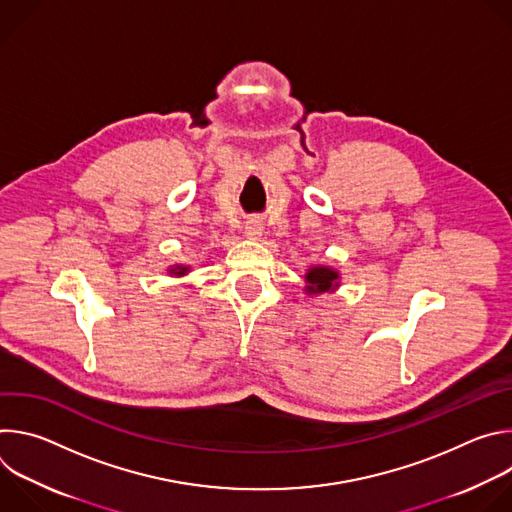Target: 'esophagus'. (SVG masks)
<instances>
[{"label":"esophagus","mask_w":512,"mask_h":512,"mask_svg":"<svg viewBox=\"0 0 512 512\" xmlns=\"http://www.w3.org/2000/svg\"><path fill=\"white\" fill-rule=\"evenodd\" d=\"M261 231H263V227H261L259 221H251V223H247V227H245V235H247L249 239H259V237H261Z\"/></svg>","instance_id":"34e87169"}]
</instances>
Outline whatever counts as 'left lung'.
Here are the masks:
<instances>
[{
	"mask_svg": "<svg viewBox=\"0 0 512 512\" xmlns=\"http://www.w3.org/2000/svg\"><path fill=\"white\" fill-rule=\"evenodd\" d=\"M306 296H322V294H334L340 287V273L338 269L330 265H312L306 269Z\"/></svg>",
	"mask_w": 512,
	"mask_h": 512,
	"instance_id": "8db88e82",
	"label": "left lung"
}]
</instances>
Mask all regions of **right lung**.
Wrapping results in <instances>:
<instances>
[{
  "label": "right lung",
  "mask_w": 512,
  "mask_h": 512,
  "mask_svg": "<svg viewBox=\"0 0 512 512\" xmlns=\"http://www.w3.org/2000/svg\"><path fill=\"white\" fill-rule=\"evenodd\" d=\"M186 273H190V265H182V263H174L168 267V275L172 277H184Z\"/></svg>",
  "instance_id": "add662e5"
}]
</instances>
